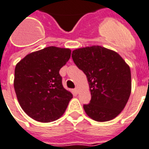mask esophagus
Masks as SVG:
<instances>
[{"mask_svg": "<svg viewBox=\"0 0 149 149\" xmlns=\"http://www.w3.org/2000/svg\"><path fill=\"white\" fill-rule=\"evenodd\" d=\"M74 92H75L76 94H78V88L76 87L75 88H74Z\"/></svg>", "mask_w": 149, "mask_h": 149, "instance_id": "esophagus-1", "label": "esophagus"}]
</instances>
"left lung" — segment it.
Returning <instances> with one entry per match:
<instances>
[{
  "label": "left lung",
  "instance_id": "1",
  "mask_svg": "<svg viewBox=\"0 0 149 149\" xmlns=\"http://www.w3.org/2000/svg\"><path fill=\"white\" fill-rule=\"evenodd\" d=\"M74 62L87 76L91 91L84 111L97 122H107L122 112L132 90L130 68L117 52L101 46L74 50Z\"/></svg>",
  "mask_w": 149,
  "mask_h": 149
}]
</instances>
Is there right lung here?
<instances>
[{
	"label": "right lung",
	"instance_id": "add662e5",
	"mask_svg": "<svg viewBox=\"0 0 149 149\" xmlns=\"http://www.w3.org/2000/svg\"><path fill=\"white\" fill-rule=\"evenodd\" d=\"M71 53L68 48L52 46L27 54L17 64L15 93L24 111L35 121L51 122L58 119L73 97L64 88L59 74Z\"/></svg>",
	"mask_w": 149,
	"mask_h": 149
}]
</instances>
